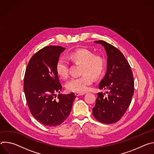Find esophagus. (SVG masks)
<instances>
[{
    "instance_id": "esophagus-1",
    "label": "esophagus",
    "mask_w": 154,
    "mask_h": 154,
    "mask_svg": "<svg viewBox=\"0 0 154 154\" xmlns=\"http://www.w3.org/2000/svg\"><path fill=\"white\" fill-rule=\"evenodd\" d=\"M83 94H85L84 93H75V95L76 96H82V95H83Z\"/></svg>"
}]
</instances>
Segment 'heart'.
Segmentation results:
<instances>
[{
	"mask_svg": "<svg viewBox=\"0 0 154 154\" xmlns=\"http://www.w3.org/2000/svg\"><path fill=\"white\" fill-rule=\"evenodd\" d=\"M68 57L73 62L82 64L80 74L82 75L69 80L66 84V90L71 92L84 93L93 82L91 76L97 79L103 74L105 67V60L101 56L95 55L94 52L86 48L73 51L69 53ZM55 70L60 78L66 79L69 73L68 61L63 58H59L56 63Z\"/></svg>",
	"mask_w": 154,
	"mask_h": 154,
	"instance_id": "heart-1",
	"label": "heart"
}]
</instances>
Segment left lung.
Listing matches in <instances>:
<instances>
[{"mask_svg": "<svg viewBox=\"0 0 154 154\" xmlns=\"http://www.w3.org/2000/svg\"><path fill=\"white\" fill-rule=\"evenodd\" d=\"M102 45L107 55V70L99 85V89L108 90L105 94L99 93L93 115L104 124L118 122L129 106L134 93V79L130 66L122 53L104 41H96Z\"/></svg>", "mask_w": 154, "mask_h": 154, "instance_id": "1", "label": "left lung"}]
</instances>
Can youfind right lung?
<instances>
[{"label":"right lung","mask_w":154,"mask_h":154,"mask_svg":"<svg viewBox=\"0 0 154 154\" xmlns=\"http://www.w3.org/2000/svg\"><path fill=\"white\" fill-rule=\"evenodd\" d=\"M65 48L58 46L43 48L30 58L26 70L24 90L33 116L45 126L60 125L69 116L75 96L60 93V84L55 65Z\"/></svg>","instance_id":"right-lung-1"}]
</instances>
